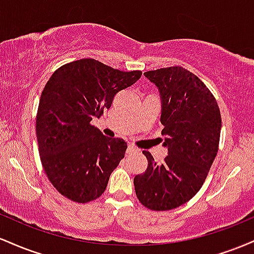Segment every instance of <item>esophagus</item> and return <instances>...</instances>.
<instances>
[{
  "label": "esophagus",
  "instance_id": "34e87169",
  "mask_svg": "<svg viewBox=\"0 0 254 254\" xmlns=\"http://www.w3.org/2000/svg\"><path fill=\"white\" fill-rule=\"evenodd\" d=\"M137 151H138V149H137V148H136L133 144H129V145H127V154L137 153Z\"/></svg>",
  "mask_w": 254,
  "mask_h": 254
}]
</instances>
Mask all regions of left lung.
Instances as JSON below:
<instances>
[{
	"instance_id": "obj_1",
	"label": "left lung",
	"mask_w": 254,
	"mask_h": 254,
	"mask_svg": "<svg viewBox=\"0 0 254 254\" xmlns=\"http://www.w3.org/2000/svg\"><path fill=\"white\" fill-rule=\"evenodd\" d=\"M161 94L164 145L161 165L149 151L144 173L133 179L136 196L145 208L167 211L183 205L202 188L216 157L221 113L216 99L200 78L183 66L144 72Z\"/></svg>"
}]
</instances>
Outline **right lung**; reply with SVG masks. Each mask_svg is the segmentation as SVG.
<instances>
[{
	"mask_svg": "<svg viewBox=\"0 0 254 254\" xmlns=\"http://www.w3.org/2000/svg\"><path fill=\"white\" fill-rule=\"evenodd\" d=\"M82 58L60 66L44 87L36 129L40 161L54 188L76 203L97 199L125 155L123 138L104 136L94 125L119 90L141 77Z\"/></svg>",
	"mask_w": 254,
	"mask_h": 254,
	"instance_id": "add662e5",
	"label": "right lung"
}]
</instances>
